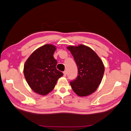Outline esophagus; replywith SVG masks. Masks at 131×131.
Returning a JSON list of instances; mask_svg holds the SVG:
<instances>
[{"label": "esophagus", "mask_w": 131, "mask_h": 131, "mask_svg": "<svg viewBox=\"0 0 131 131\" xmlns=\"http://www.w3.org/2000/svg\"><path fill=\"white\" fill-rule=\"evenodd\" d=\"M63 75H64V77H66V73H67V72H66V71L65 70V71H63Z\"/></svg>", "instance_id": "34e87169"}]
</instances>
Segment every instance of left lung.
I'll return each mask as SVG.
<instances>
[{"instance_id":"1","label":"left lung","mask_w":131,"mask_h":131,"mask_svg":"<svg viewBox=\"0 0 131 131\" xmlns=\"http://www.w3.org/2000/svg\"><path fill=\"white\" fill-rule=\"evenodd\" d=\"M78 68V75L70 82L75 93L79 96H88L95 91L101 83L104 72L102 61L94 51L84 45L69 46Z\"/></svg>"}]
</instances>
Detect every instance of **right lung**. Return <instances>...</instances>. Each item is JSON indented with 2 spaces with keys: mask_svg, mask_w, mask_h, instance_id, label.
Wrapping results in <instances>:
<instances>
[{
  "mask_svg": "<svg viewBox=\"0 0 131 131\" xmlns=\"http://www.w3.org/2000/svg\"><path fill=\"white\" fill-rule=\"evenodd\" d=\"M56 49L53 45L46 44L33 52L24 66L25 79L33 91L45 95L54 88L63 74L56 68L57 61L53 57Z\"/></svg>",
  "mask_w": 131,
  "mask_h": 131,
  "instance_id": "add662e5",
  "label": "right lung"
}]
</instances>
